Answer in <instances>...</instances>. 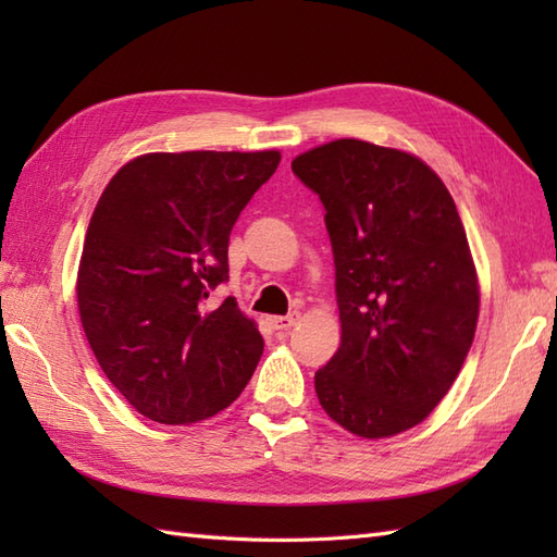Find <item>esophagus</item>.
Segmentation results:
<instances>
[{
  "instance_id": "1",
  "label": "esophagus",
  "mask_w": 557,
  "mask_h": 557,
  "mask_svg": "<svg viewBox=\"0 0 557 557\" xmlns=\"http://www.w3.org/2000/svg\"><path fill=\"white\" fill-rule=\"evenodd\" d=\"M299 318H301L299 311H292L289 315H275V318H270V325L275 327V330H289V327H294V325L299 323Z\"/></svg>"
}]
</instances>
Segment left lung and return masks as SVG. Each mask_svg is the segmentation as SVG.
<instances>
[{
    "label": "left lung",
    "instance_id": "8db88e82",
    "mask_svg": "<svg viewBox=\"0 0 557 557\" xmlns=\"http://www.w3.org/2000/svg\"><path fill=\"white\" fill-rule=\"evenodd\" d=\"M318 194L335 258L342 342L315 371L325 413L359 437L421 423L465 363L479 280L453 196L429 164L339 138L292 160Z\"/></svg>",
    "mask_w": 557,
    "mask_h": 557
}]
</instances>
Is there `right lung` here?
Returning a JSON list of instances; mask_svg holds the SVG:
<instances>
[{"label": "right lung", "mask_w": 557, "mask_h": 557, "mask_svg": "<svg viewBox=\"0 0 557 557\" xmlns=\"http://www.w3.org/2000/svg\"><path fill=\"white\" fill-rule=\"evenodd\" d=\"M277 150L148 152L116 172L92 212L76 299L110 383L150 421L186 425L242 395L263 337L232 297L227 248Z\"/></svg>", "instance_id": "add662e5"}]
</instances>
